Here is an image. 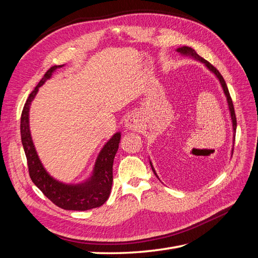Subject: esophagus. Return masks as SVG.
Here are the masks:
<instances>
[{"instance_id":"obj_1","label":"esophagus","mask_w":258,"mask_h":258,"mask_svg":"<svg viewBox=\"0 0 258 258\" xmlns=\"http://www.w3.org/2000/svg\"><path fill=\"white\" fill-rule=\"evenodd\" d=\"M124 127L128 130H136L141 127V120H140L139 116L137 114H130L126 120H124Z\"/></svg>"}]
</instances>
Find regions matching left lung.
<instances>
[{
	"label": "left lung",
	"mask_w": 258,
	"mask_h": 258,
	"mask_svg": "<svg viewBox=\"0 0 258 258\" xmlns=\"http://www.w3.org/2000/svg\"><path fill=\"white\" fill-rule=\"evenodd\" d=\"M176 51L181 54V56H183V57H188V58H191V59H194V60H196V61H198V62H200V63H202V64H205V67L209 70V71L211 72V73H213L214 75H215V77L216 79L218 80V82H220V84H221V87H222V89H223V92H224V95H225V97H226V101H227V106H228V111H229V115H230V119H231V128H232V142L235 143V137H236V129H237V119H236V114H235V108H233V104H232V101H231V98H230V95H229V91H228V88H227V85H226V83H225V81H224V79H223V76L221 75V73L217 71V70L210 63V62H208L207 60H205L204 58H201L199 54L195 51L191 47H188V46H182V47H178V48H176ZM233 146V145H232ZM232 152H233V147L231 148V154H232ZM150 165H151V167H152V170H153V172H154V174L156 175V177H157L159 181H160V178L158 177V175H157V173H156V171H155V169H154V166H153V163H152V161H151V159H150Z\"/></svg>",
	"instance_id": "8db88e82"
}]
</instances>
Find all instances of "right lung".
<instances>
[{"label":"right lung","instance_id":"right-lung-1","mask_svg":"<svg viewBox=\"0 0 258 258\" xmlns=\"http://www.w3.org/2000/svg\"><path fill=\"white\" fill-rule=\"evenodd\" d=\"M62 67H64V64L51 67L45 73L34 90L30 93L21 114V142L28 160L30 177L37 188L61 209L86 211L102 206L110 196L113 184V161L117 150H118L121 134L116 132L104 144L96 159L91 175L85 181L74 184L64 183L54 178L47 172L38 157L32 137H31L29 124L30 106L41 86L50 79L56 70Z\"/></svg>","mask_w":258,"mask_h":258}]
</instances>
